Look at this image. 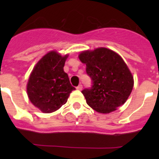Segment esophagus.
Segmentation results:
<instances>
[{
    "label": "esophagus",
    "instance_id": "1",
    "mask_svg": "<svg viewBox=\"0 0 159 159\" xmlns=\"http://www.w3.org/2000/svg\"><path fill=\"white\" fill-rule=\"evenodd\" d=\"M76 89L79 90V91H81V90L83 89V85H82V84H80V85H79V86L76 88Z\"/></svg>",
    "mask_w": 159,
    "mask_h": 159
}]
</instances>
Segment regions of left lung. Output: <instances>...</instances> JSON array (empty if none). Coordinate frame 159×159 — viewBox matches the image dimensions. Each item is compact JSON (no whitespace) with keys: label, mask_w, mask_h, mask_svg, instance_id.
<instances>
[{"label":"left lung","mask_w":159,"mask_h":159,"mask_svg":"<svg viewBox=\"0 0 159 159\" xmlns=\"http://www.w3.org/2000/svg\"><path fill=\"white\" fill-rule=\"evenodd\" d=\"M86 64L92 86L82 91L86 102L99 113L107 114L124 104L134 86V79L122 57L106 48L84 51L79 56Z\"/></svg>","instance_id":"1"}]
</instances>
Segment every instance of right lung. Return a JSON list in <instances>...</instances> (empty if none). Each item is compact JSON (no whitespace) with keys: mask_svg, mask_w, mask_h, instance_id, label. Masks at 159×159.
I'll return each instance as SVG.
<instances>
[{"mask_svg":"<svg viewBox=\"0 0 159 159\" xmlns=\"http://www.w3.org/2000/svg\"><path fill=\"white\" fill-rule=\"evenodd\" d=\"M67 55L62 57L51 51L43 56L31 73L27 84V93L32 104L43 113L60 109L67 101L74 87L64 71Z\"/></svg>","mask_w":159,"mask_h":159,"instance_id":"add662e5","label":"right lung"}]
</instances>
